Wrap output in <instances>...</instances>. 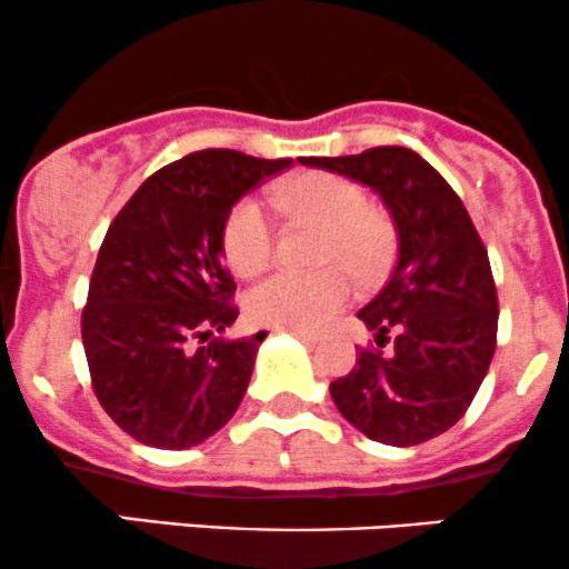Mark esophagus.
Returning a JSON list of instances; mask_svg holds the SVG:
<instances>
[{
    "label": "esophagus",
    "mask_w": 569,
    "mask_h": 569,
    "mask_svg": "<svg viewBox=\"0 0 569 569\" xmlns=\"http://www.w3.org/2000/svg\"><path fill=\"white\" fill-rule=\"evenodd\" d=\"M290 336L301 338L303 343H317V333H311V330H298V328H290Z\"/></svg>",
    "instance_id": "34e87169"
}]
</instances>
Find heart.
<instances>
[{
  "label": "heart",
  "mask_w": 569,
  "mask_h": 569,
  "mask_svg": "<svg viewBox=\"0 0 569 569\" xmlns=\"http://www.w3.org/2000/svg\"><path fill=\"white\" fill-rule=\"evenodd\" d=\"M273 201L290 220L322 226L317 273H273L247 296V315L266 328L315 330L352 298V279L370 284L392 258V228L368 207V193L347 177L309 171L282 182ZM273 220L254 199L236 201L222 222V252L239 277H254L273 258Z\"/></svg>",
  "instance_id": "heart-1"
}]
</instances>
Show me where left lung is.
<instances>
[{
    "instance_id": "obj_1",
    "label": "left lung",
    "mask_w": 569,
    "mask_h": 569,
    "mask_svg": "<svg viewBox=\"0 0 569 569\" xmlns=\"http://www.w3.org/2000/svg\"><path fill=\"white\" fill-rule=\"evenodd\" d=\"M301 163L368 184L398 231L392 277L357 311L376 347L330 385L333 403L370 440L425 443L462 419L495 355L500 309L487 247L451 184L408 147Z\"/></svg>"
}]
</instances>
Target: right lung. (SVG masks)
Instances as JSON below:
<instances>
[{
    "label": "right lung",
    "instance_id": "1",
    "mask_svg": "<svg viewBox=\"0 0 569 569\" xmlns=\"http://www.w3.org/2000/svg\"><path fill=\"white\" fill-rule=\"evenodd\" d=\"M290 163L190 152L147 177L112 220L82 309V347L101 408L139 443L199 446L244 398L266 333L214 338L239 317L222 222L247 190Z\"/></svg>",
    "mask_w": 569,
    "mask_h": 569
}]
</instances>
